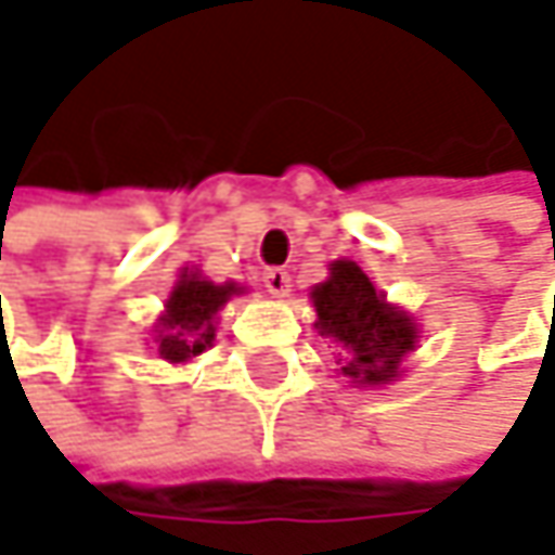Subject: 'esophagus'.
Segmentation results:
<instances>
[{"instance_id":"obj_1","label":"esophagus","mask_w":555,"mask_h":555,"mask_svg":"<svg viewBox=\"0 0 555 555\" xmlns=\"http://www.w3.org/2000/svg\"><path fill=\"white\" fill-rule=\"evenodd\" d=\"M263 285L273 292V295H288V288H292V276L282 270V267H270V270H263Z\"/></svg>"}]
</instances>
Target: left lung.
I'll return each mask as SVG.
<instances>
[{
    "instance_id": "obj_1",
    "label": "left lung",
    "mask_w": 555,
    "mask_h": 555,
    "mask_svg": "<svg viewBox=\"0 0 555 555\" xmlns=\"http://www.w3.org/2000/svg\"><path fill=\"white\" fill-rule=\"evenodd\" d=\"M311 298L318 311V334L344 350V376L360 386H379L398 376L404 353L414 350L417 327L404 311L386 305L357 263H331V279L314 285Z\"/></svg>"
}]
</instances>
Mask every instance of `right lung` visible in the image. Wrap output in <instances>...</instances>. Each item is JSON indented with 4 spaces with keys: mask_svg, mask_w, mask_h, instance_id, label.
<instances>
[{
    "mask_svg": "<svg viewBox=\"0 0 555 555\" xmlns=\"http://www.w3.org/2000/svg\"><path fill=\"white\" fill-rule=\"evenodd\" d=\"M234 285H215L195 273L176 282L167 298V314L160 318L157 353L167 363H185L198 357L215 340V314L234 295Z\"/></svg>",
    "mask_w": 555,
    "mask_h": 555,
    "instance_id": "add662e5",
    "label": "right lung"
}]
</instances>
